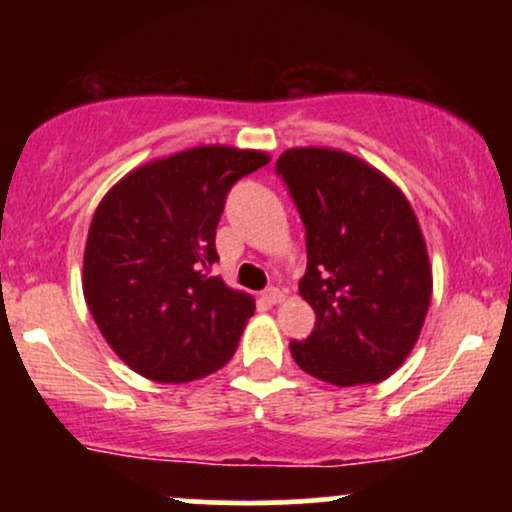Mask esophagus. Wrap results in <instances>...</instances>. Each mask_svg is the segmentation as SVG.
Here are the masks:
<instances>
[{"label":"esophagus","mask_w":512,"mask_h":512,"mask_svg":"<svg viewBox=\"0 0 512 512\" xmlns=\"http://www.w3.org/2000/svg\"><path fill=\"white\" fill-rule=\"evenodd\" d=\"M262 298H264V301H267V303H281V301H284V291H279V289H276V286H269V289H264L262 291Z\"/></svg>","instance_id":"obj_1"}]
</instances>
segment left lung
I'll return each mask as SVG.
<instances>
[{
  "label": "left lung",
  "instance_id": "1",
  "mask_svg": "<svg viewBox=\"0 0 512 512\" xmlns=\"http://www.w3.org/2000/svg\"><path fill=\"white\" fill-rule=\"evenodd\" d=\"M305 226L298 284L315 327L293 342L305 373L351 387L380 383L414 349L431 303V264L407 197L361 158L289 149L276 161Z\"/></svg>",
  "mask_w": 512,
  "mask_h": 512
}]
</instances>
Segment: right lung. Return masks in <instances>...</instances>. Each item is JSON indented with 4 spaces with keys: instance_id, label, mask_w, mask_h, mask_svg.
<instances>
[{
    "instance_id": "1",
    "label": "right lung",
    "mask_w": 512,
    "mask_h": 512,
    "mask_svg": "<svg viewBox=\"0 0 512 512\" xmlns=\"http://www.w3.org/2000/svg\"><path fill=\"white\" fill-rule=\"evenodd\" d=\"M262 151L195 146L125 175L93 214L84 296L98 330L129 368L190 383L231 361L255 301L211 276L216 226Z\"/></svg>"
}]
</instances>
